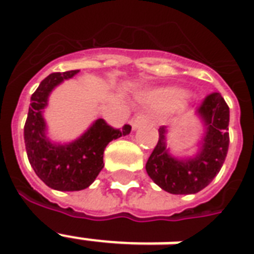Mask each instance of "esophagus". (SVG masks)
Here are the masks:
<instances>
[{
  "label": "esophagus",
  "instance_id": "obj_1",
  "mask_svg": "<svg viewBox=\"0 0 254 254\" xmlns=\"http://www.w3.org/2000/svg\"><path fill=\"white\" fill-rule=\"evenodd\" d=\"M148 123V118L146 115H139L136 116L132 122H131V126H132V129H136L142 126L147 125Z\"/></svg>",
  "mask_w": 254,
  "mask_h": 254
}]
</instances>
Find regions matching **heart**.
Listing matches in <instances>:
<instances>
[{
	"instance_id": "obj_1",
	"label": "heart",
	"mask_w": 254,
	"mask_h": 254,
	"mask_svg": "<svg viewBox=\"0 0 254 254\" xmlns=\"http://www.w3.org/2000/svg\"><path fill=\"white\" fill-rule=\"evenodd\" d=\"M186 96V92L181 88L158 89L147 96V103L152 107H170L179 103Z\"/></svg>"
}]
</instances>
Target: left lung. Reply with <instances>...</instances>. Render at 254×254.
<instances>
[{
  "label": "left lung",
  "mask_w": 254,
  "mask_h": 254,
  "mask_svg": "<svg viewBox=\"0 0 254 254\" xmlns=\"http://www.w3.org/2000/svg\"><path fill=\"white\" fill-rule=\"evenodd\" d=\"M203 134L192 155L175 156L167 147L169 128L158 129L159 140L146 163L148 177L170 194H195L218 174L229 148V107L218 92L209 95L195 111Z\"/></svg>",
  "instance_id": "1"
}]
</instances>
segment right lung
<instances>
[{"mask_svg": "<svg viewBox=\"0 0 254 254\" xmlns=\"http://www.w3.org/2000/svg\"><path fill=\"white\" fill-rule=\"evenodd\" d=\"M77 72L51 73L40 83L30 98L24 127L26 154L32 169L48 188L59 191H79L91 186L104 167L103 154L107 144L131 131L128 125L115 129L103 119H98L72 142H53L49 139L44 119L49 95L57 85L72 79Z\"/></svg>", "mask_w": 254, "mask_h": 254, "instance_id": "add662e5", "label": "right lung"}]
</instances>
